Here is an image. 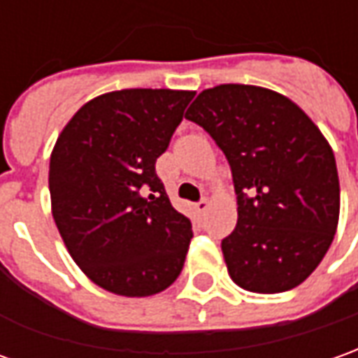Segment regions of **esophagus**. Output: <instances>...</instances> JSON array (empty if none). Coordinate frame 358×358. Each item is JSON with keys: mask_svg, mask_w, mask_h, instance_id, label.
Listing matches in <instances>:
<instances>
[{"mask_svg": "<svg viewBox=\"0 0 358 358\" xmlns=\"http://www.w3.org/2000/svg\"><path fill=\"white\" fill-rule=\"evenodd\" d=\"M208 208H210V201H208V199H199L198 203H196V211H198V213H206Z\"/></svg>", "mask_w": 358, "mask_h": 358, "instance_id": "obj_1", "label": "esophagus"}]
</instances>
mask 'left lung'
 Masks as SVG:
<instances>
[{"label":"left lung","instance_id":"left-lung-1","mask_svg":"<svg viewBox=\"0 0 358 358\" xmlns=\"http://www.w3.org/2000/svg\"><path fill=\"white\" fill-rule=\"evenodd\" d=\"M186 119L229 160L239 208L221 250L233 282L257 294L296 288L339 221L337 164L322 131L286 96L245 84L203 90Z\"/></svg>","mask_w":358,"mask_h":358}]
</instances>
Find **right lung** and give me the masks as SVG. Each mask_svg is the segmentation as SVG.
Returning a JSON list of instances; mask_svg holds the SVG:
<instances>
[{
	"instance_id": "obj_1",
	"label": "right lung",
	"mask_w": 358,
	"mask_h": 358,
	"mask_svg": "<svg viewBox=\"0 0 358 358\" xmlns=\"http://www.w3.org/2000/svg\"><path fill=\"white\" fill-rule=\"evenodd\" d=\"M192 97L186 90L109 92L58 135L48 170L52 217L70 257L103 290L145 298L182 272L192 223L172 208L155 164Z\"/></svg>"
}]
</instances>
